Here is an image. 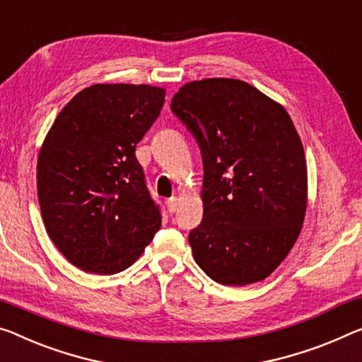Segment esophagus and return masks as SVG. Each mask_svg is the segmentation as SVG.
<instances>
[{"label": "esophagus", "instance_id": "1", "mask_svg": "<svg viewBox=\"0 0 362 362\" xmlns=\"http://www.w3.org/2000/svg\"><path fill=\"white\" fill-rule=\"evenodd\" d=\"M177 204H180V202H177L176 197H171V199L166 200V209H168L170 214H175V212H176V210H177Z\"/></svg>", "mask_w": 362, "mask_h": 362}]
</instances>
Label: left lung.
<instances>
[{
	"instance_id": "1",
	"label": "left lung",
	"mask_w": 362,
	"mask_h": 362,
	"mask_svg": "<svg viewBox=\"0 0 362 362\" xmlns=\"http://www.w3.org/2000/svg\"><path fill=\"white\" fill-rule=\"evenodd\" d=\"M202 152L204 216L189 233L214 281L244 286L280 265L301 233L308 166L290 115L247 82H187L171 100Z\"/></svg>"
}]
</instances>
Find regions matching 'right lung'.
<instances>
[{
	"mask_svg": "<svg viewBox=\"0 0 362 362\" xmlns=\"http://www.w3.org/2000/svg\"><path fill=\"white\" fill-rule=\"evenodd\" d=\"M163 103L162 87L95 84L49 127L37 162L38 204L49 239L81 270H126L162 226L136 146Z\"/></svg>",
	"mask_w": 362,
	"mask_h": 362,
	"instance_id": "add662e5",
	"label": "right lung"
}]
</instances>
